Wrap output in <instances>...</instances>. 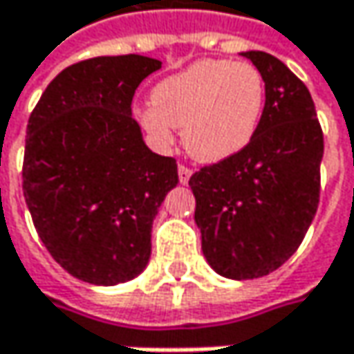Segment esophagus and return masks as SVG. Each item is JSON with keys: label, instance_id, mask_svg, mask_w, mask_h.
I'll return each instance as SVG.
<instances>
[{"label": "esophagus", "instance_id": "1", "mask_svg": "<svg viewBox=\"0 0 354 354\" xmlns=\"http://www.w3.org/2000/svg\"><path fill=\"white\" fill-rule=\"evenodd\" d=\"M190 176H192V170H190L188 166L180 164V166H178V178H180V184H188Z\"/></svg>", "mask_w": 354, "mask_h": 354}]
</instances>
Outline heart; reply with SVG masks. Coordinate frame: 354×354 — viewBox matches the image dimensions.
Wrapping results in <instances>:
<instances>
[{
	"label": "heart",
	"instance_id": "obj_1",
	"mask_svg": "<svg viewBox=\"0 0 354 354\" xmlns=\"http://www.w3.org/2000/svg\"><path fill=\"white\" fill-rule=\"evenodd\" d=\"M266 82L252 63L201 59L162 80L151 90V108L137 112L141 127L160 145L182 129L186 151L203 164H217L244 151L256 137Z\"/></svg>",
	"mask_w": 354,
	"mask_h": 354
}]
</instances>
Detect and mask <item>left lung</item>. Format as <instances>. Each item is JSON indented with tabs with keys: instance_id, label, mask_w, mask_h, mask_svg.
<instances>
[{
	"instance_id": "1",
	"label": "left lung",
	"mask_w": 354,
	"mask_h": 354,
	"mask_svg": "<svg viewBox=\"0 0 354 354\" xmlns=\"http://www.w3.org/2000/svg\"><path fill=\"white\" fill-rule=\"evenodd\" d=\"M266 82V108L252 143L205 166L188 184L203 254L221 277L258 279L304 242L319 203L324 135L306 84L277 57L242 53Z\"/></svg>"
}]
</instances>
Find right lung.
Returning <instances> with one entry per match:
<instances>
[{"label": "right lung", "mask_w": 354, "mask_h": 354, "mask_svg": "<svg viewBox=\"0 0 354 354\" xmlns=\"http://www.w3.org/2000/svg\"><path fill=\"white\" fill-rule=\"evenodd\" d=\"M160 67L143 55L80 61L28 118L24 198L44 248L80 281L127 283L149 262L151 225L178 166L145 145L131 102Z\"/></svg>", "instance_id": "right-lung-1"}]
</instances>
